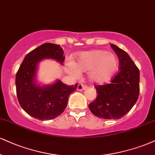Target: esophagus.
I'll return each mask as SVG.
<instances>
[{"label": "esophagus", "mask_w": 155, "mask_h": 155, "mask_svg": "<svg viewBox=\"0 0 155 155\" xmlns=\"http://www.w3.org/2000/svg\"><path fill=\"white\" fill-rule=\"evenodd\" d=\"M87 85L84 84H79L77 87V90L78 91H82L84 89H85L87 88Z\"/></svg>", "instance_id": "obj_1"}]
</instances>
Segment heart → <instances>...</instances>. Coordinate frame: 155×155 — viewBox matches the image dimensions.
<instances>
[{
	"instance_id": "heart-1",
	"label": "heart",
	"mask_w": 155,
	"mask_h": 155,
	"mask_svg": "<svg viewBox=\"0 0 155 155\" xmlns=\"http://www.w3.org/2000/svg\"><path fill=\"white\" fill-rule=\"evenodd\" d=\"M118 59L113 53L102 50H94L79 53L75 67L71 66V72L77 75L79 71H90L91 79L97 83L107 81L118 68Z\"/></svg>"
}]
</instances>
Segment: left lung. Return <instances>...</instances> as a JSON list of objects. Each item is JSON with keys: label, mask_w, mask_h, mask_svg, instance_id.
<instances>
[{"label": "left lung", "mask_w": 155, "mask_h": 155, "mask_svg": "<svg viewBox=\"0 0 155 155\" xmlns=\"http://www.w3.org/2000/svg\"><path fill=\"white\" fill-rule=\"evenodd\" d=\"M118 57L120 70L110 84L97 85V97L89 105L90 111L100 118L119 119L131 110L139 94V70L124 50L111 44Z\"/></svg>", "instance_id": "obj_1"}]
</instances>
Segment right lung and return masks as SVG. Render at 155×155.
<instances>
[{
    "label": "right lung",
    "mask_w": 155,
    "mask_h": 155,
    "mask_svg": "<svg viewBox=\"0 0 155 155\" xmlns=\"http://www.w3.org/2000/svg\"><path fill=\"white\" fill-rule=\"evenodd\" d=\"M44 58L64 62L63 51L59 45L47 42L26 55L16 76V94L21 107L27 114L40 120H51L66 109L68 96L76 90L78 84L66 85L58 80L51 85L41 87L35 82L38 63Z\"/></svg>",
    "instance_id": "1"
}]
</instances>
